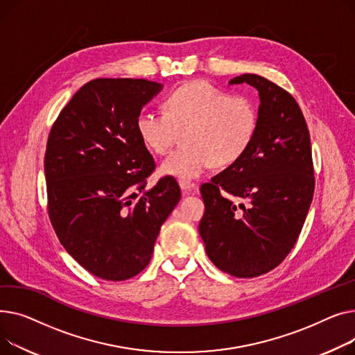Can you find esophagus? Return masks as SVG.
Instances as JSON below:
<instances>
[{
    "label": "esophagus",
    "mask_w": 355,
    "mask_h": 355,
    "mask_svg": "<svg viewBox=\"0 0 355 355\" xmlns=\"http://www.w3.org/2000/svg\"><path fill=\"white\" fill-rule=\"evenodd\" d=\"M179 184H180L182 191H183L184 193H189V192L196 191V183H193V182H191V180H180Z\"/></svg>",
    "instance_id": "34e87169"
}]
</instances>
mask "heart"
<instances>
[{"label": "heart", "instance_id": "obj_1", "mask_svg": "<svg viewBox=\"0 0 355 355\" xmlns=\"http://www.w3.org/2000/svg\"><path fill=\"white\" fill-rule=\"evenodd\" d=\"M259 124L257 103L245 94H231L206 81L176 89L164 101V113L141 110L136 132L156 155L168 153L183 136L184 148L166 157L159 172L180 180L199 178L214 164L226 168L251 148Z\"/></svg>", "mask_w": 355, "mask_h": 355}]
</instances>
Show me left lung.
Here are the masks:
<instances>
[{
    "label": "left lung",
    "instance_id": "obj_1",
    "mask_svg": "<svg viewBox=\"0 0 355 355\" xmlns=\"http://www.w3.org/2000/svg\"><path fill=\"white\" fill-rule=\"evenodd\" d=\"M241 83L259 93L258 130L236 163L200 186L199 234L216 268L254 278L277 268L294 248L315 178L308 126L295 98L258 74L238 76L229 85Z\"/></svg>",
    "mask_w": 355,
    "mask_h": 355
}]
</instances>
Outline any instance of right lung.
<instances>
[{
    "label": "right lung",
    "instance_id": "right-lung-1",
    "mask_svg": "<svg viewBox=\"0 0 355 355\" xmlns=\"http://www.w3.org/2000/svg\"><path fill=\"white\" fill-rule=\"evenodd\" d=\"M160 90V83L144 78L92 80L49 135L51 225L66 251L101 279H129L149 265L160 226L180 199L172 176L146 189L156 164L136 119Z\"/></svg>",
    "mask_w": 355,
    "mask_h": 355
}]
</instances>
